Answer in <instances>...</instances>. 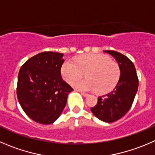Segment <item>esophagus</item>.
Returning <instances> with one entry per match:
<instances>
[{
	"mask_svg": "<svg viewBox=\"0 0 155 155\" xmlns=\"http://www.w3.org/2000/svg\"><path fill=\"white\" fill-rule=\"evenodd\" d=\"M81 95H82V96H84V97H86V96H88V94L86 93V92H80Z\"/></svg>",
	"mask_w": 155,
	"mask_h": 155,
	"instance_id": "34e87169",
	"label": "esophagus"
}]
</instances>
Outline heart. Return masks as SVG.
I'll use <instances>...</instances> for the list:
<instances>
[{"label": "heart", "instance_id": "b5f03b06", "mask_svg": "<svg viewBox=\"0 0 155 155\" xmlns=\"http://www.w3.org/2000/svg\"><path fill=\"white\" fill-rule=\"evenodd\" d=\"M86 73L88 79L76 81L73 86L81 91H95L107 93L115 88L120 77L118 63L100 53H90L76 59L68 60L63 64L61 74L69 83L81 78Z\"/></svg>", "mask_w": 155, "mask_h": 155}]
</instances>
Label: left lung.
Segmentation results:
<instances>
[{
    "instance_id": "8db88e82",
    "label": "left lung",
    "mask_w": 155,
    "mask_h": 155,
    "mask_svg": "<svg viewBox=\"0 0 155 155\" xmlns=\"http://www.w3.org/2000/svg\"><path fill=\"white\" fill-rule=\"evenodd\" d=\"M113 56L120 68L119 80L115 89L99 96L91 111L96 118L105 122H114L129 111L138 88V78L132 62L125 55L114 50H105Z\"/></svg>"
}]
</instances>
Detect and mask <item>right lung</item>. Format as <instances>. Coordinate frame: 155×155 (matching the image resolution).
I'll list each match as a JSON object with an SVG mask.
<instances>
[{"instance_id":"obj_1","label":"right lung","mask_w":155,"mask_h":155,"mask_svg":"<svg viewBox=\"0 0 155 155\" xmlns=\"http://www.w3.org/2000/svg\"><path fill=\"white\" fill-rule=\"evenodd\" d=\"M63 56V53L43 52L30 58L19 71L18 102L28 117L40 124L54 122L73 90L62 79Z\"/></svg>"}]
</instances>
